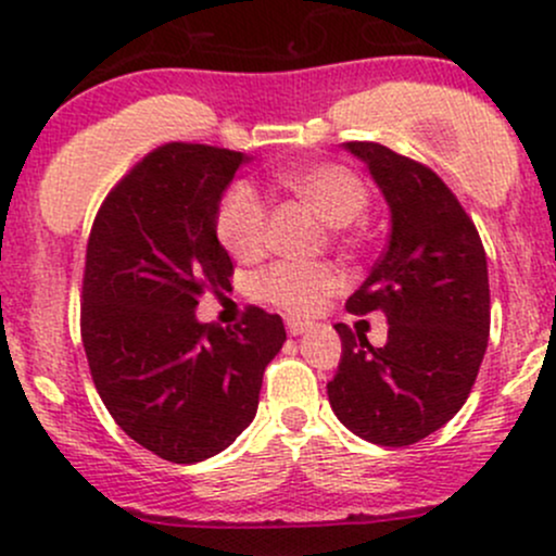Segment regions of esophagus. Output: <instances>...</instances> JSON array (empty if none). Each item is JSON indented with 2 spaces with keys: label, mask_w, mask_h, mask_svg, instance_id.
<instances>
[{
  "label": "esophagus",
  "mask_w": 556,
  "mask_h": 556,
  "mask_svg": "<svg viewBox=\"0 0 556 556\" xmlns=\"http://www.w3.org/2000/svg\"><path fill=\"white\" fill-rule=\"evenodd\" d=\"M285 327H288V332L292 334V338H298V334L308 332V329H311L308 321H301V319H288V321H285Z\"/></svg>",
  "instance_id": "34e87169"
}]
</instances>
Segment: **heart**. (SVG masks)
Here are the masks:
<instances>
[{
    "label": "heart",
    "mask_w": 556,
    "mask_h": 556,
    "mask_svg": "<svg viewBox=\"0 0 556 556\" xmlns=\"http://www.w3.org/2000/svg\"><path fill=\"white\" fill-rule=\"evenodd\" d=\"M298 200L308 205L327 227L345 229L362 216L369 203L364 181L338 163H316L279 176ZM216 235L235 258L250 261L266 242V203L258 189L237 181L224 192L216 211ZM340 288V277L327 264H292L279 261L253 279V292L271 306L292 314H314Z\"/></svg>",
    "instance_id": "1"
}]
</instances>
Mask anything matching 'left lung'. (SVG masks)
I'll return each mask as SVG.
<instances>
[{
	"instance_id": "1",
	"label": "left lung",
	"mask_w": 556,
	"mask_h": 556,
	"mask_svg": "<svg viewBox=\"0 0 556 556\" xmlns=\"http://www.w3.org/2000/svg\"><path fill=\"white\" fill-rule=\"evenodd\" d=\"M390 208V240L351 314L382 311L388 343L334 325L343 340L329 406L377 446H412L465 406L491 329L488 261L478 229L441 176L377 142H345Z\"/></svg>"
}]
</instances>
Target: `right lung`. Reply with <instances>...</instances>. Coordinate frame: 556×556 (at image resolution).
Wrapping results in <instances>:
<instances>
[{"label":"right lung","mask_w":556,"mask_h":556,"mask_svg":"<svg viewBox=\"0 0 556 556\" xmlns=\"http://www.w3.org/2000/svg\"><path fill=\"white\" fill-rule=\"evenodd\" d=\"M245 152L170 142L100 205L87 245L81 340L121 430L161 459L194 465L253 422L264 369L288 334L250 306L242 325H203V292L227 288L216 211Z\"/></svg>","instance_id":"obj_1"}]
</instances>
